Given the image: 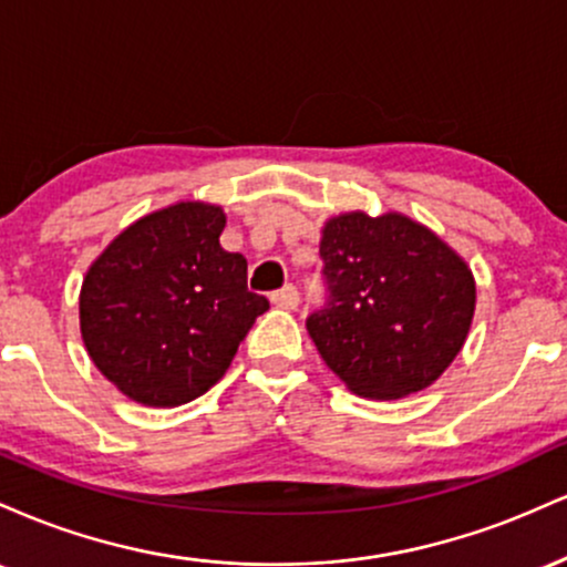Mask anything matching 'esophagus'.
<instances>
[{
    "label": "esophagus",
    "mask_w": 567,
    "mask_h": 567,
    "mask_svg": "<svg viewBox=\"0 0 567 567\" xmlns=\"http://www.w3.org/2000/svg\"><path fill=\"white\" fill-rule=\"evenodd\" d=\"M271 303H275L277 309H296V306H298V290L292 288V285H285L282 290L271 292Z\"/></svg>",
    "instance_id": "34e87169"
}]
</instances>
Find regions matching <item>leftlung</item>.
Here are the masks:
<instances>
[{"instance_id": "obj_1", "label": "left lung", "mask_w": 567, "mask_h": 567, "mask_svg": "<svg viewBox=\"0 0 567 567\" xmlns=\"http://www.w3.org/2000/svg\"><path fill=\"white\" fill-rule=\"evenodd\" d=\"M328 306L306 320L349 392L400 400L432 386L470 336L477 288L464 258L402 213L324 220Z\"/></svg>"}]
</instances>
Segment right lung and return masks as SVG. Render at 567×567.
I'll return each instance as SVG.
<instances>
[{
  "mask_svg": "<svg viewBox=\"0 0 567 567\" xmlns=\"http://www.w3.org/2000/svg\"><path fill=\"white\" fill-rule=\"evenodd\" d=\"M224 207L175 202L116 234L90 264L80 330L93 365L146 408H178L224 379L264 296L220 247Z\"/></svg>",
  "mask_w": 567,
  "mask_h": 567,
  "instance_id": "add662e5",
  "label": "right lung"
}]
</instances>
